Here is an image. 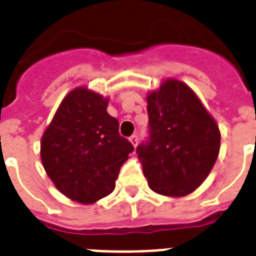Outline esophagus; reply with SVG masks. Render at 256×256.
I'll use <instances>...</instances> for the list:
<instances>
[{"instance_id": "obj_1", "label": "esophagus", "mask_w": 256, "mask_h": 256, "mask_svg": "<svg viewBox=\"0 0 256 256\" xmlns=\"http://www.w3.org/2000/svg\"><path fill=\"white\" fill-rule=\"evenodd\" d=\"M130 142H132V146L136 148V146H138V134H132V136L130 138Z\"/></svg>"}]
</instances>
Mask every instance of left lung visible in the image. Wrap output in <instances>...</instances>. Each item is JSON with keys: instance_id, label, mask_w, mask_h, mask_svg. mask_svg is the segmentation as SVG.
Instances as JSON below:
<instances>
[{"instance_id": "8db88e82", "label": "left lung", "mask_w": 256, "mask_h": 256, "mask_svg": "<svg viewBox=\"0 0 256 256\" xmlns=\"http://www.w3.org/2000/svg\"><path fill=\"white\" fill-rule=\"evenodd\" d=\"M150 138L136 148L152 191L186 196L203 183L220 150V130L187 84L168 78L146 96Z\"/></svg>"}]
</instances>
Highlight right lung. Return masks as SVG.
<instances>
[{
	"label": "right lung",
	"instance_id": "right-lung-1",
	"mask_svg": "<svg viewBox=\"0 0 256 256\" xmlns=\"http://www.w3.org/2000/svg\"><path fill=\"white\" fill-rule=\"evenodd\" d=\"M108 98L85 86L61 101L41 138V160L53 184L66 198L92 204L114 190L134 146L118 134L106 112Z\"/></svg>",
	"mask_w": 256,
	"mask_h": 256
}]
</instances>
